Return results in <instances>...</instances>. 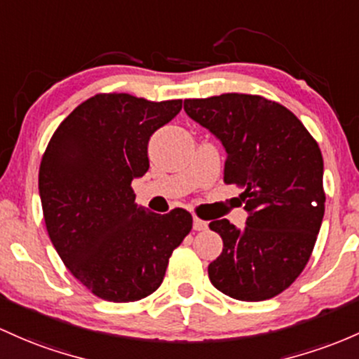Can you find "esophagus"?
<instances>
[{
    "mask_svg": "<svg viewBox=\"0 0 359 359\" xmlns=\"http://www.w3.org/2000/svg\"><path fill=\"white\" fill-rule=\"evenodd\" d=\"M208 228V222H204V219L198 218V216H194V230L196 231H203Z\"/></svg>",
    "mask_w": 359,
    "mask_h": 359,
    "instance_id": "obj_1",
    "label": "esophagus"
}]
</instances>
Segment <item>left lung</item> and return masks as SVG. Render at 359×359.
Listing matches in <instances>:
<instances>
[{"label": "left lung", "mask_w": 359, "mask_h": 359, "mask_svg": "<svg viewBox=\"0 0 359 359\" xmlns=\"http://www.w3.org/2000/svg\"><path fill=\"white\" fill-rule=\"evenodd\" d=\"M187 116L226 149L224 184H237L249 211L245 228L215 219L223 252L208 266L216 290L262 302L302 274L325 211L324 160L313 136L291 110L247 93L184 100Z\"/></svg>", "instance_id": "obj_1"}]
</instances>
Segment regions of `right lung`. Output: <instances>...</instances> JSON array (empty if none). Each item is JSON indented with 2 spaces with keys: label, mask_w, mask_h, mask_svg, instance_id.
Instances as JSON below:
<instances>
[{
  "label": "right lung",
  "mask_w": 359,
  "mask_h": 359,
  "mask_svg": "<svg viewBox=\"0 0 359 359\" xmlns=\"http://www.w3.org/2000/svg\"><path fill=\"white\" fill-rule=\"evenodd\" d=\"M180 109L182 100L97 93L59 124L42 155L47 233L69 273L102 300L137 302L158 290L192 230L191 212L141 210L131 187L149 168V136Z\"/></svg>",
  "instance_id": "1"
}]
</instances>
